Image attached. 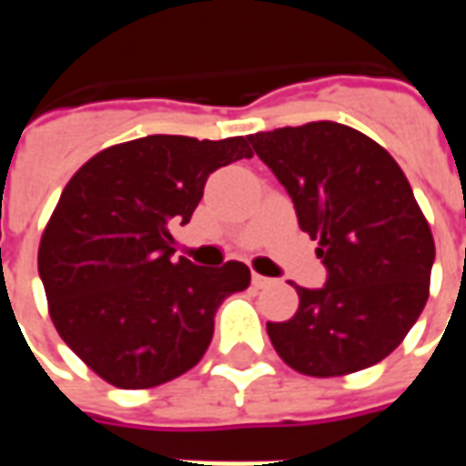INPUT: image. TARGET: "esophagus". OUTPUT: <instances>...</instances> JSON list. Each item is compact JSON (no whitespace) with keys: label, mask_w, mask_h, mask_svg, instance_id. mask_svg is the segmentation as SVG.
<instances>
[{"label":"esophagus","mask_w":466,"mask_h":466,"mask_svg":"<svg viewBox=\"0 0 466 466\" xmlns=\"http://www.w3.org/2000/svg\"><path fill=\"white\" fill-rule=\"evenodd\" d=\"M252 284L257 289H264V287L272 284V279H269V277H262V274H252Z\"/></svg>","instance_id":"obj_1"}]
</instances>
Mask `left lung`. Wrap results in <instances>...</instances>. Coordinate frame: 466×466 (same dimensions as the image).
Here are the masks:
<instances>
[{
    "mask_svg": "<svg viewBox=\"0 0 466 466\" xmlns=\"http://www.w3.org/2000/svg\"><path fill=\"white\" fill-rule=\"evenodd\" d=\"M249 142L327 267L322 289L297 287L292 319L267 322L274 350L309 377L367 370L400 347L430 297L434 239L407 177L347 124L282 127Z\"/></svg>",
    "mask_w": 466,
    "mask_h": 466,
    "instance_id": "left-lung-1",
    "label": "left lung"
}]
</instances>
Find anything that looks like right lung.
<instances>
[{"mask_svg": "<svg viewBox=\"0 0 466 466\" xmlns=\"http://www.w3.org/2000/svg\"><path fill=\"white\" fill-rule=\"evenodd\" d=\"M244 137L152 134L95 154L69 179L39 242V277L59 337L119 390L179 377L212 342L214 314L249 287V267L174 262L219 167L249 159Z\"/></svg>", "mask_w": 466, "mask_h": 466, "instance_id": "right-lung-1", "label": "right lung"}]
</instances>
